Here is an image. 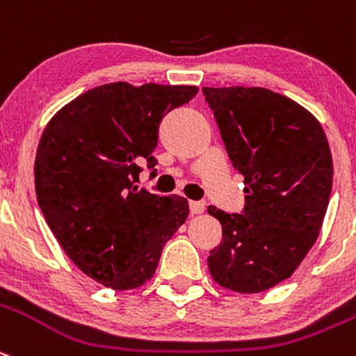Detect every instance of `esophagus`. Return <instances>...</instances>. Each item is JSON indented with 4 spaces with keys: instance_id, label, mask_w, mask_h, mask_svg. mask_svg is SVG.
Wrapping results in <instances>:
<instances>
[{
    "instance_id": "34e87169",
    "label": "esophagus",
    "mask_w": 356,
    "mask_h": 356,
    "mask_svg": "<svg viewBox=\"0 0 356 356\" xmlns=\"http://www.w3.org/2000/svg\"><path fill=\"white\" fill-rule=\"evenodd\" d=\"M189 211H191V214H202L205 211V202L191 200L189 202Z\"/></svg>"
}]
</instances>
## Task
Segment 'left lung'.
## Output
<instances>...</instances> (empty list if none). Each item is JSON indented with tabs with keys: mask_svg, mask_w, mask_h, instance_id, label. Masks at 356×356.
Wrapping results in <instances>:
<instances>
[{
	"mask_svg": "<svg viewBox=\"0 0 356 356\" xmlns=\"http://www.w3.org/2000/svg\"><path fill=\"white\" fill-rule=\"evenodd\" d=\"M204 95L248 193L242 214L209 205L223 227L209 270L223 288L260 293L290 277L320 235L334 175L327 135L307 108L270 89Z\"/></svg>",
	"mask_w": 356,
	"mask_h": 356,
	"instance_id": "8db88e82",
	"label": "left lung"
}]
</instances>
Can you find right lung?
Listing matches in <instances>:
<instances>
[{
	"instance_id": "right-lung-1",
	"label": "right lung",
	"mask_w": 356,
	"mask_h": 356,
	"mask_svg": "<svg viewBox=\"0 0 356 356\" xmlns=\"http://www.w3.org/2000/svg\"><path fill=\"white\" fill-rule=\"evenodd\" d=\"M197 92V86L103 84L72 99L43 129L38 205L70 260L96 283L142 286L188 218L184 197H158L135 182L142 161L156 167L163 115Z\"/></svg>"
}]
</instances>
